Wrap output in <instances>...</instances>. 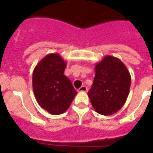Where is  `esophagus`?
Returning a JSON list of instances; mask_svg holds the SVG:
<instances>
[{"mask_svg": "<svg viewBox=\"0 0 153 153\" xmlns=\"http://www.w3.org/2000/svg\"><path fill=\"white\" fill-rule=\"evenodd\" d=\"M86 90H87V88L85 86H82L78 89V92H86Z\"/></svg>", "mask_w": 153, "mask_h": 153, "instance_id": "34e87169", "label": "esophagus"}]
</instances>
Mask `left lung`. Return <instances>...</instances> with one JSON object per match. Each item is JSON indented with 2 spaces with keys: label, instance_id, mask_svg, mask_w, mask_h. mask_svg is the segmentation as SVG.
I'll use <instances>...</instances> for the list:
<instances>
[{
  "label": "left lung",
  "instance_id": "8db88e82",
  "mask_svg": "<svg viewBox=\"0 0 153 153\" xmlns=\"http://www.w3.org/2000/svg\"><path fill=\"white\" fill-rule=\"evenodd\" d=\"M95 70L88 96L98 113L112 115L126 103L131 85L130 74L121 60L111 55H106L97 63Z\"/></svg>",
  "mask_w": 153,
  "mask_h": 153
}]
</instances>
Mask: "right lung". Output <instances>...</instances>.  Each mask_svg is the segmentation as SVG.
<instances>
[{
	"instance_id": "add662e5",
	"label": "right lung",
	"mask_w": 153,
	"mask_h": 153,
	"mask_svg": "<svg viewBox=\"0 0 153 153\" xmlns=\"http://www.w3.org/2000/svg\"><path fill=\"white\" fill-rule=\"evenodd\" d=\"M67 63L58 53L46 55L32 73V88L38 104L52 115L67 110L78 94L64 75Z\"/></svg>"
}]
</instances>
